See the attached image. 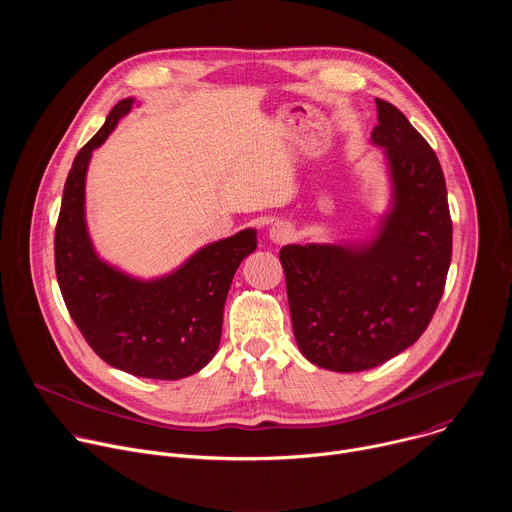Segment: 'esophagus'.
<instances>
[{"label": "esophagus", "mask_w": 512, "mask_h": 512, "mask_svg": "<svg viewBox=\"0 0 512 512\" xmlns=\"http://www.w3.org/2000/svg\"><path fill=\"white\" fill-rule=\"evenodd\" d=\"M291 237H294V227H291L289 223H283V221H277L269 227V239L277 245L281 243H287L291 241Z\"/></svg>", "instance_id": "esophagus-1"}]
</instances>
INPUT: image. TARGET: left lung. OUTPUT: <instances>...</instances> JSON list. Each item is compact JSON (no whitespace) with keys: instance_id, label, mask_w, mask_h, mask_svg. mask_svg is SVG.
Segmentation results:
<instances>
[{"instance_id":"1","label":"left lung","mask_w":512,"mask_h":512,"mask_svg":"<svg viewBox=\"0 0 512 512\" xmlns=\"http://www.w3.org/2000/svg\"><path fill=\"white\" fill-rule=\"evenodd\" d=\"M391 198L367 241L285 245L291 326L302 354L336 373L375 369L425 332L452 261V218L437 156L409 119L377 99Z\"/></svg>"}]
</instances>
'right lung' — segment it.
I'll list each match as a JSON object with an SVG mask.
<instances>
[{"label":"right lung","mask_w":512,"mask_h":512,"mask_svg":"<svg viewBox=\"0 0 512 512\" xmlns=\"http://www.w3.org/2000/svg\"><path fill=\"white\" fill-rule=\"evenodd\" d=\"M133 103V97L119 101L72 162L54 235L56 277L70 318L105 362L135 377L178 381L216 354L229 287L241 261L257 249V231L208 243L152 279L99 257L87 227V170Z\"/></svg>","instance_id":"obj_1"}]
</instances>
